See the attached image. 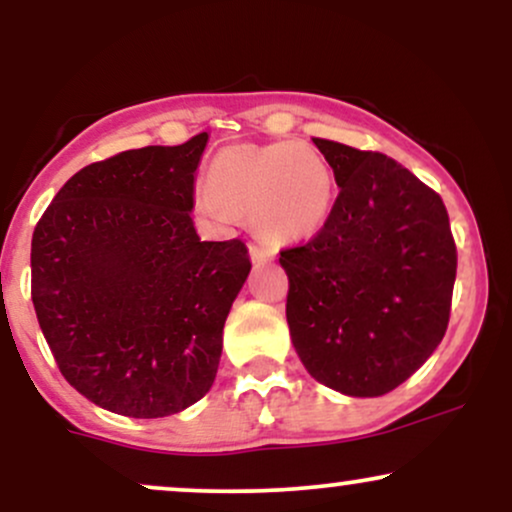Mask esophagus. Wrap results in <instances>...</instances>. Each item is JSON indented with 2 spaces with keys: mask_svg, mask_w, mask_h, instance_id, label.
Segmentation results:
<instances>
[{
  "mask_svg": "<svg viewBox=\"0 0 512 512\" xmlns=\"http://www.w3.org/2000/svg\"><path fill=\"white\" fill-rule=\"evenodd\" d=\"M250 257H252V262H257V264L272 262L276 257V250L267 248V245H250Z\"/></svg>",
  "mask_w": 512,
  "mask_h": 512,
  "instance_id": "esophagus-1",
  "label": "esophagus"
}]
</instances>
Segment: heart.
Returning <instances> with one entry per match:
<instances>
[{
	"label": "heart",
	"instance_id": "heart-1",
	"mask_svg": "<svg viewBox=\"0 0 512 512\" xmlns=\"http://www.w3.org/2000/svg\"><path fill=\"white\" fill-rule=\"evenodd\" d=\"M337 182L320 151L301 142L236 144L211 161L197 204L211 219H252L274 243H301L330 221Z\"/></svg>",
	"mask_w": 512,
	"mask_h": 512
}]
</instances>
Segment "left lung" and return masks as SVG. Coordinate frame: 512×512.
Returning <instances> with one entry per match:
<instances>
[{"label": "left lung", "instance_id": "1", "mask_svg": "<svg viewBox=\"0 0 512 512\" xmlns=\"http://www.w3.org/2000/svg\"><path fill=\"white\" fill-rule=\"evenodd\" d=\"M313 142L339 197L325 228L279 257L291 342L317 383L380 397L424 366L448 330L457 272L448 211L395 158Z\"/></svg>", "mask_w": 512, "mask_h": 512}]
</instances>
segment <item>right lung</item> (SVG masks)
Listing matches in <instances>:
<instances>
[{
  "label": "right lung",
  "instance_id": "add662e5",
  "mask_svg": "<svg viewBox=\"0 0 512 512\" xmlns=\"http://www.w3.org/2000/svg\"><path fill=\"white\" fill-rule=\"evenodd\" d=\"M209 134L72 175L33 231L31 296L67 383L132 419L178 414L214 385L223 325L250 274L243 240L197 236Z\"/></svg>",
  "mask_w": 512,
  "mask_h": 512
}]
</instances>
